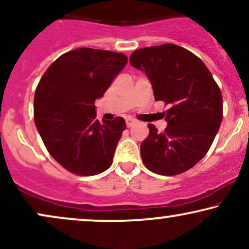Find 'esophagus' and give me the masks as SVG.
<instances>
[{"label":"esophagus","mask_w":249,"mask_h":249,"mask_svg":"<svg viewBox=\"0 0 249 249\" xmlns=\"http://www.w3.org/2000/svg\"><path fill=\"white\" fill-rule=\"evenodd\" d=\"M135 124H136V121H135L134 119H127V120H125V124H127L128 128L133 127Z\"/></svg>","instance_id":"obj_1"}]
</instances>
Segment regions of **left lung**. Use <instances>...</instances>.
<instances>
[{
	"instance_id": "left-lung-1",
	"label": "left lung",
	"mask_w": 249,
	"mask_h": 249,
	"mask_svg": "<svg viewBox=\"0 0 249 249\" xmlns=\"http://www.w3.org/2000/svg\"><path fill=\"white\" fill-rule=\"evenodd\" d=\"M130 63L146 73L157 101H164L167 127L148 124L141 144L145 167L160 176L188 171L207 155L223 120V97L199 57L174 44L141 48Z\"/></svg>"
}]
</instances>
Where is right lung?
I'll list each match as a JSON object with an SVG mask.
<instances>
[{"label": "right lung", "instance_id": "right-lung-1", "mask_svg": "<svg viewBox=\"0 0 249 249\" xmlns=\"http://www.w3.org/2000/svg\"><path fill=\"white\" fill-rule=\"evenodd\" d=\"M128 57L122 53L77 48L48 67L35 93V124L50 155L82 177L106 171L125 129L124 118L100 122L97 98L104 96Z\"/></svg>", "mask_w": 249, "mask_h": 249}]
</instances>
